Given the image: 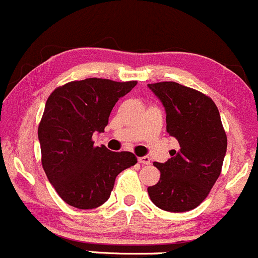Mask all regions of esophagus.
<instances>
[{"label": "esophagus", "instance_id": "obj_1", "mask_svg": "<svg viewBox=\"0 0 258 258\" xmlns=\"http://www.w3.org/2000/svg\"><path fill=\"white\" fill-rule=\"evenodd\" d=\"M138 162L140 163V164H150V158L149 157H147V155H145V157H140V158H138Z\"/></svg>", "mask_w": 258, "mask_h": 258}]
</instances>
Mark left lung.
Returning a JSON list of instances; mask_svg holds the SVG:
<instances>
[{"mask_svg":"<svg viewBox=\"0 0 258 258\" xmlns=\"http://www.w3.org/2000/svg\"><path fill=\"white\" fill-rule=\"evenodd\" d=\"M167 114V132L179 144L170 159L155 162L160 179L148 188L157 207L187 212L200 206L221 174L227 137L213 100L173 81L148 84Z\"/></svg>","mask_w":258,"mask_h":258,"instance_id":"obj_1","label":"left lung"}]
</instances>
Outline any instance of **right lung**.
Instances as JSON below:
<instances>
[{
  "label": "right lung",
  "mask_w": 258,
  "mask_h": 258,
  "mask_svg": "<svg viewBox=\"0 0 258 258\" xmlns=\"http://www.w3.org/2000/svg\"><path fill=\"white\" fill-rule=\"evenodd\" d=\"M137 81L89 78L55 89L46 101L39 125L42 167L48 182L68 205L93 210L110 197L116 175L137 163L130 152L94 147L116 101Z\"/></svg>",
  "instance_id": "add662e5"
}]
</instances>
